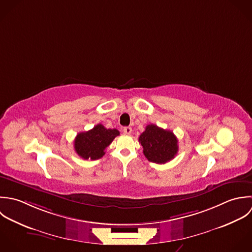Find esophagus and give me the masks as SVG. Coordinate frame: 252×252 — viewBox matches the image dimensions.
Wrapping results in <instances>:
<instances>
[{"label":"esophagus","instance_id":"1","mask_svg":"<svg viewBox=\"0 0 252 252\" xmlns=\"http://www.w3.org/2000/svg\"><path fill=\"white\" fill-rule=\"evenodd\" d=\"M123 132L126 134V135H130L132 133V128L131 127H124L123 128Z\"/></svg>","mask_w":252,"mask_h":252}]
</instances>
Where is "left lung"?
Returning <instances> with one entry per match:
<instances>
[{
	"mask_svg": "<svg viewBox=\"0 0 252 252\" xmlns=\"http://www.w3.org/2000/svg\"><path fill=\"white\" fill-rule=\"evenodd\" d=\"M144 155L151 162L164 164L178 153V140L173 132L150 124L139 138Z\"/></svg>",
	"mask_w": 252,
	"mask_h": 252,
	"instance_id": "1",
	"label": "left lung"
}]
</instances>
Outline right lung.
Instances as JSON below:
<instances>
[{
	"mask_svg": "<svg viewBox=\"0 0 252 252\" xmlns=\"http://www.w3.org/2000/svg\"><path fill=\"white\" fill-rule=\"evenodd\" d=\"M116 136H119L118 130L106 129L103 125L97 124L93 129L76 136L74 141L75 152L84 159H98L104 156V150Z\"/></svg>",
	"mask_w": 252,
	"mask_h": 252,
	"instance_id": "add662e5",
	"label": "right lung"
}]
</instances>
